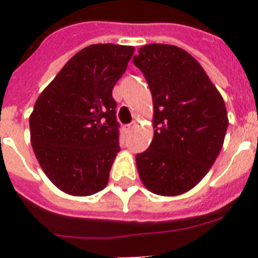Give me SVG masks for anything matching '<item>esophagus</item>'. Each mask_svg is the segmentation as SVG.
<instances>
[{
	"instance_id": "34e87169",
	"label": "esophagus",
	"mask_w": 258,
	"mask_h": 258,
	"mask_svg": "<svg viewBox=\"0 0 258 258\" xmlns=\"http://www.w3.org/2000/svg\"><path fill=\"white\" fill-rule=\"evenodd\" d=\"M135 127H137V123H135V121H133V123H130V124H127V130H128V131H133V130L135 128Z\"/></svg>"
}]
</instances>
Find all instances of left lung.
<instances>
[{
  "mask_svg": "<svg viewBox=\"0 0 258 258\" xmlns=\"http://www.w3.org/2000/svg\"><path fill=\"white\" fill-rule=\"evenodd\" d=\"M134 64L153 95L154 138L137 154L142 182L158 196L192 188L216 162L229 120L224 99L200 62L182 48L142 46Z\"/></svg>",
  "mask_w": 258,
  "mask_h": 258,
  "instance_id": "obj_1",
  "label": "left lung"
}]
</instances>
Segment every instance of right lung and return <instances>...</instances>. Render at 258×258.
Listing matches in <instances>:
<instances>
[{"mask_svg":"<svg viewBox=\"0 0 258 258\" xmlns=\"http://www.w3.org/2000/svg\"><path fill=\"white\" fill-rule=\"evenodd\" d=\"M134 46L93 44L75 54L38 96L30 142L50 182L67 194L92 196L108 183L120 151L112 89Z\"/></svg>","mask_w":258,"mask_h":258,"instance_id":"obj_1","label":"right lung"}]
</instances>
